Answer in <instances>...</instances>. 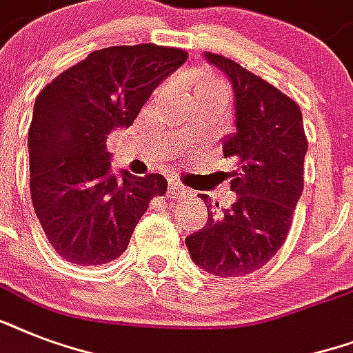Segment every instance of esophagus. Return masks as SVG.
Listing matches in <instances>:
<instances>
[{
  "mask_svg": "<svg viewBox=\"0 0 353 353\" xmlns=\"http://www.w3.org/2000/svg\"><path fill=\"white\" fill-rule=\"evenodd\" d=\"M168 192L174 194V196H183V194H185V190H183V188L179 187L177 183H170V185H168Z\"/></svg>",
  "mask_w": 353,
  "mask_h": 353,
  "instance_id": "34e87169",
  "label": "esophagus"
}]
</instances>
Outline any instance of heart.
<instances>
[{"mask_svg":"<svg viewBox=\"0 0 353 353\" xmlns=\"http://www.w3.org/2000/svg\"><path fill=\"white\" fill-rule=\"evenodd\" d=\"M188 84L192 88L194 95L207 93V91H225V84L214 73L205 71V69L192 71V73L188 74Z\"/></svg>","mask_w":353,"mask_h":353,"instance_id":"heart-1","label":"heart"}]
</instances>
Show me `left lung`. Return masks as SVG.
Wrapping results in <instances>:
<instances>
[{
	"instance_id": "left-lung-1",
	"label": "left lung",
	"mask_w": 353,
	"mask_h": 353,
	"mask_svg": "<svg viewBox=\"0 0 353 353\" xmlns=\"http://www.w3.org/2000/svg\"><path fill=\"white\" fill-rule=\"evenodd\" d=\"M205 58L234 88L236 133L223 143V155L234 161L229 183L238 199L218 214L201 194L207 225L187 236L185 243L207 273L243 276L265 265L284 245L304 188L307 139L293 99L231 58L216 52H205Z\"/></svg>"
}]
</instances>
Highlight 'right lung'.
I'll use <instances>...</instances> for the list:
<instances>
[{"mask_svg":"<svg viewBox=\"0 0 353 353\" xmlns=\"http://www.w3.org/2000/svg\"><path fill=\"white\" fill-rule=\"evenodd\" d=\"M177 47L139 43L93 51L40 91L29 128L30 199L54 251L101 265L126 251L133 229L168 183L110 172L108 135L132 126L152 91L185 63Z\"/></svg>","mask_w":353,"mask_h":353,"instance_id":"right-lung-1","label":"right lung"}]
</instances>
